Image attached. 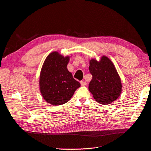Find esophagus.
I'll use <instances>...</instances> for the list:
<instances>
[{"label":"esophagus","instance_id":"obj_1","mask_svg":"<svg viewBox=\"0 0 151 151\" xmlns=\"http://www.w3.org/2000/svg\"><path fill=\"white\" fill-rule=\"evenodd\" d=\"M81 84L82 86H85L86 85V82L85 81H81Z\"/></svg>","mask_w":151,"mask_h":151}]
</instances>
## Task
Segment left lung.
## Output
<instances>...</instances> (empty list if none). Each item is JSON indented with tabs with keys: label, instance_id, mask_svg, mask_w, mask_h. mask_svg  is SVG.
I'll list each match as a JSON object with an SVG mask.
<instances>
[{
	"label": "left lung",
	"instance_id": "8db88e82",
	"mask_svg": "<svg viewBox=\"0 0 151 151\" xmlns=\"http://www.w3.org/2000/svg\"><path fill=\"white\" fill-rule=\"evenodd\" d=\"M89 70L93 77L88 88L94 99L102 104H109L116 100L121 93L122 84L110 59L105 56L99 61L92 59Z\"/></svg>",
	"mask_w": 151,
	"mask_h": 151
}]
</instances>
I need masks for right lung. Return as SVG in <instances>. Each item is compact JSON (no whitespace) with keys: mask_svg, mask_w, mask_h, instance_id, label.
Returning a JSON list of instances; mask_svg holds the SVG:
<instances>
[{"mask_svg":"<svg viewBox=\"0 0 151 151\" xmlns=\"http://www.w3.org/2000/svg\"><path fill=\"white\" fill-rule=\"evenodd\" d=\"M69 57L58 52L50 54L43 64L40 77V91L48 103L58 105L67 102L81 86L67 69Z\"/></svg>","mask_w":151,"mask_h":151,"instance_id":"1","label":"right lung"}]
</instances>
